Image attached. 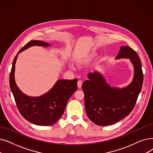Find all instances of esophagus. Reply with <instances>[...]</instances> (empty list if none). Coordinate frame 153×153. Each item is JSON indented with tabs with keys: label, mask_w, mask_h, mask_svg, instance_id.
<instances>
[{
	"label": "esophagus",
	"mask_w": 153,
	"mask_h": 153,
	"mask_svg": "<svg viewBox=\"0 0 153 153\" xmlns=\"http://www.w3.org/2000/svg\"><path fill=\"white\" fill-rule=\"evenodd\" d=\"M82 81H79L77 82V87L79 88H81V86H82Z\"/></svg>",
	"instance_id": "esophagus-1"
}]
</instances>
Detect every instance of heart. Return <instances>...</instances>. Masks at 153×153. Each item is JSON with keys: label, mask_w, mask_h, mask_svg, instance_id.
<instances>
[{"label": "heart", "mask_w": 153, "mask_h": 153, "mask_svg": "<svg viewBox=\"0 0 153 153\" xmlns=\"http://www.w3.org/2000/svg\"><path fill=\"white\" fill-rule=\"evenodd\" d=\"M94 56H95V54H92L89 55H86L81 58H79L77 60V64L79 65H83L87 64L92 60V59L94 57Z\"/></svg>", "instance_id": "obj_1"}]
</instances>
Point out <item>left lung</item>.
I'll return each instance as SVG.
<instances>
[{
    "label": "left lung",
    "mask_w": 153,
    "mask_h": 153,
    "mask_svg": "<svg viewBox=\"0 0 153 153\" xmlns=\"http://www.w3.org/2000/svg\"><path fill=\"white\" fill-rule=\"evenodd\" d=\"M129 58L134 67L132 82L126 88H112L97 72L88 74L82 88L85 112L90 120L99 126L113 124L128 116L134 109L143 83L141 62L137 52L122 46L116 59Z\"/></svg>",
    "instance_id": "obj_1"
}]
</instances>
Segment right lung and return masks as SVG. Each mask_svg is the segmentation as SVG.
I'll return each instance as SVG.
<instances>
[{"label": "right lung", "instance_id": "add662e5", "mask_svg": "<svg viewBox=\"0 0 153 153\" xmlns=\"http://www.w3.org/2000/svg\"><path fill=\"white\" fill-rule=\"evenodd\" d=\"M33 45L48 47V42L41 41H29L19 51L13 61L9 76V85L17 109L26 120L39 126H51L62 116L66 104L77 88V79L58 80L46 94L37 97L26 96L19 90L14 79L15 64L18 54Z\"/></svg>", "mask_w": 153, "mask_h": 153}]
</instances>
